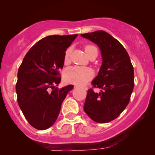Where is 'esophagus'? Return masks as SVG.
Listing matches in <instances>:
<instances>
[{"instance_id":"1","label":"esophagus","mask_w":155,"mask_h":155,"mask_svg":"<svg viewBox=\"0 0 155 155\" xmlns=\"http://www.w3.org/2000/svg\"><path fill=\"white\" fill-rule=\"evenodd\" d=\"M82 88L83 89V90H85V91H87V86H82Z\"/></svg>"}]
</instances>
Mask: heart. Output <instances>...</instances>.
<instances>
[{"mask_svg":"<svg viewBox=\"0 0 155 155\" xmlns=\"http://www.w3.org/2000/svg\"><path fill=\"white\" fill-rule=\"evenodd\" d=\"M85 52L87 55H90L93 51H97V48L93 45H87L85 46ZM72 48L68 47L65 50L64 54V61L65 64H68L70 60ZM94 72L91 69L85 67L72 66L67 68L64 73V80L68 83L75 84V85H84L93 78Z\"/></svg>","mask_w":155,"mask_h":155,"instance_id":"obj_1","label":"heart"}]
</instances>
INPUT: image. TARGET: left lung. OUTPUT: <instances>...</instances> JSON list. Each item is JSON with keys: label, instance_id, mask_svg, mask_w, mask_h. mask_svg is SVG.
I'll return each instance as SVG.
<instances>
[{"label": "left lung", "instance_id": "left-lung-1", "mask_svg": "<svg viewBox=\"0 0 155 155\" xmlns=\"http://www.w3.org/2000/svg\"><path fill=\"white\" fill-rule=\"evenodd\" d=\"M81 36L96 43L101 50L103 63L98 75L92 81L95 93L87 90L84 111L93 121L107 123L118 118L130 100L134 86V72L129 54L118 40L104 31Z\"/></svg>", "mask_w": 155, "mask_h": 155}]
</instances>
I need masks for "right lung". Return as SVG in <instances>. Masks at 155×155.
Wrapping results in <instances>:
<instances>
[{"mask_svg":"<svg viewBox=\"0 0 155 155\" xmlns=\"http://www.w3.org/2000/svg\"><path fill=\"white\" fill-rule=\"evenodd\" d=\"M76 37L51 35L41 39L30 48L18 68L17 101L27 121L36 129L46 130L55 122L64 100L73 89L72 85L57 86L65 50Z\"/></svg>","mask_w":155,"mask_h":155,"instance_id":"obj_1","label":"right lung"}]
</instances>
